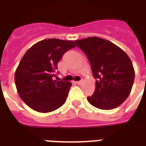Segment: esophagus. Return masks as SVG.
Wrapping results in <instances>:
<instances>
[{
  "label": "esophagus",
  "mask_w": 146,
  "mask_h": 146,
  "mask_svg": "<svg viewBox=\"0 0 146 146\" xmlns=\"http://www.w3.org/2000/svg\"><path fill=\"white\" fill-rule=\"evenodd\" d=\"M83 81H84V80H79V81H77V82H76V84H78V85H80V84H81L82 83H83Z\"/></svg>",
  "instance_id": "34e87169"
}]
</instances>
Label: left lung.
<instances>
[{
    "instance_id": "left-lung-1",
    "label": "left lung",
    "mask_w": 146,
    "mask_h": 146,
    "mask_svg": "<svg viewBox=\"0 0 146 146\" xmlns=\"http://www.w3.org/2000/svg\"><path fill=\"white\" fill-rule=\"evenodd\" d=\"M75 43L86 55L97 79L95 92L88 96V102L101 110L121 105L131 93L135 76L129 56L117 45L99 37L83 38Z\"/></svg>"
}]
</instances>
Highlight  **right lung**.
Returning <instances> with one entry per match:
<instances>
[{"instance_id":"right-lung-1","label":"right lung","mask_w":146,"mask_h":146,"mask_svg":"<svg viewBox=\"0 0 146 146\" xmlns=\"http://www.w3.org/2000/svg\"><path fill=\"white\" fill-rule=\"evenodd\" d=\"M74 47L73 41L48 38L33 44L23 56L15 83L20 98L31 109L48 113L64 104L72 84L53 78L63 54Z\"/></svg>"}]
</instances>
